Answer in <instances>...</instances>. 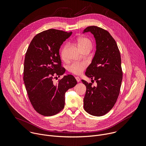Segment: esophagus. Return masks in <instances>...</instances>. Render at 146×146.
<instances>
[{
  "label": "esophagus",
  "mask_w": 146,
  "mask_h": 146,
  "mask_svg": "<svg viewBox=\"0 0 146 146\" xmlns=\"http://www.w3.org/2000/svg\"><path fill=\"white\" fill-rule=\"evenodd\" d=\"M76 81H77V82H79V81H80V77H76Z\"/></svg>",
  "instance_id": "obj_1"
}]
</instances>
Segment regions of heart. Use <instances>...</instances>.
Returning a JSON list of instances; mask_svg holds the SVG:
<instances>
[{
    "mask_svg": "<svg viewBox=\"0 0 146 146\" xmlns=\"http://www.w3.org/2000/svg\"><path fill=\"white\" fill-rule=\"evenodd\" d=\"M77 43L78 48L81 51H83L86 50H91L92 47V43L91 40L86 37H80L77 38ZM68 48V46L66 45L61 51V58L65 60L66 59L65 52ZM87 66V64L85 62H75L70 65L68 68V70L70 72L79 75L81 74Z\"/></svg>",
    "mask_w": 146,
    "mask_h": 146,
    "instance_id": "obj_1",
    "label": "heart"
}]
</instances>
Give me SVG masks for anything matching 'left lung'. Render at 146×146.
<instances>
[{
    "mask_svg": "<svg viewBox=\"0 0 146 146\" xmlns=\"http://www.w3.org/2000/svg\"><path fill=\"white\" fill-rule=\"evenodd\" d=\"M88 32L95 38L96 50L86 74L96 81L97 86L81 80L87 88L84 108L92 115L102 116L113 108L119 96L122 80L121 55L116 41L106 30L90 26L84 30Z\"/></svg>",
    "mask_w": 146,
    "mask_h": 146,
    "instance_id": "1",
    "label": "left lung"
}]
</instances>
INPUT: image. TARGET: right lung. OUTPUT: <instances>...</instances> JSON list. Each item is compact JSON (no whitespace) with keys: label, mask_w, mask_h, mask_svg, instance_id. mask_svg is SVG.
I'll list each match as a JSON object with an SVG mask.
<instances>
[{"label":"right lung","mask_w":146,"mask_h":146,"mask_svg":"<svg viewBox=\"0 0 146 146\" xmlns=\"http://www.w3.org/2000/svg\"><path fill=\"white\" fill-rule=\"evenodd\" d=\"M72 32L50 29L37 34L27 51L24 66V81L29 99L40 114L52 116L65 106V94L77 84L69 74L54 84L53 78L64 74L59 55L60 46Z\"/></svg>","instance_id":"right-lung-1"}]
</instances>
